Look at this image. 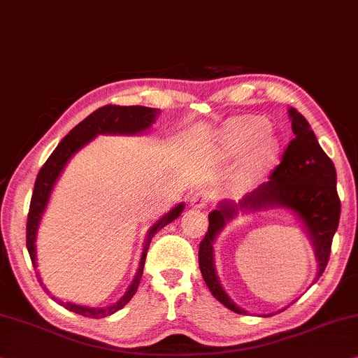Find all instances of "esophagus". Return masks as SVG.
I'll return each instance as SVG.
<instances>
[{
	"mask_svg": "<svg viewBox=\"0 0 358 358\" xmlns=\"http://www.w3.org/2000/svg\"><path fill=\"white\" fill-rule=\"evenodd\" d=\"M208 201H210V195H208V192H206V190H196L195 194L190 196V206H192V208H199V210L205 208V206L208 205Z\"/></svg>",
	"mask_w": 358,
	"mask_h": 358,
	"instance_id": "obj_1",
	"label": "esophagus"
}]
</instances>
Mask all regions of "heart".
<instances>
[{
  "mask_svg": "<svg viewBox=\"0 0 358 358\" xmlns=\"http://www.w3.org/2000/svg\"><path fill=\"white\" fill-rule=\"evenodd\" d=\"M217 150L229 162L242 157L237 169V180L242 185L260 180L276 158V142L268 132V122L258 116L229 119L217 137Z\"/></svg>",
  "mask_w": 358,
  "mask_h": 358,
  "instance_id": "heart-1",
  "label": "heart"
}]
</instances>
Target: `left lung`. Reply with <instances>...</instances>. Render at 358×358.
Returning a JSON list of instances; mask_svg holds the SVG:
<instances>
[{
    "label": "left lung",
    "mask_w": 358,
    "mask_h": 358,
    "mask_svg": "<svg viewBox=\"0 0 358 358\" xmlns=\"http://www.w3.org/2000/svg\"><path fill=\"white\" fill-rule=\"evenodd\" d=\"M294 138L289 142L281 163L278 164L265 184L247 194L241 201H220L217 208L208 215L210 224L199 248V265L210 292L232 312H247L231 300L217 279L215 268L213 243L224 229L226 222L239 211H258L266 208H287L302 222L313 243L317 257V279L328 265L331 243L338 231L341 200L336 189V168L323 152L315 132L295 108H289ZM266 317V315H263Z\"/></svg>",
    "instance_id": "left-lung-1"
}]
</instances>
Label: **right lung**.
Here are the masks:
<instances>
[{"instance_id":"1","label":"right lung","mask_w":358,"mask_h":358,"mask_svg":"<svg viewBox=\"0 0 358 358\" xmlns=\"http://www.w3.org/2000/svg\"><path fill=\"white\" fill-rule=\"evenodd\" d=\"M158 115H159V110H157V108L106 105L103 108H98V110L93 111L90 116H87L84 121L77 124V126L63 138V141L59 142L58 147L55 148V152L50 155V158L46 159V163L41 166L40 173L37 176V180H35V185H34L32 200H30V208H29V216H27V250H29V255H30V260H32L34 268H37L35 239H37L40 220L45 213L46 205H48L50 195L51 192H53L56 180H58L61 173H63L67 162H69V159L74 157L80 148H84L87 143L92 142L96 136H103V134H122V136H136V134H142L143 131L150 129V126L155 122V119H157ZM184 206H185L184 203L176 205L173 210L168 211L163 217H159V220L150 227L136 278H134L132 284L129 286L127 292L124 294L116 303L108 305V307L95 308V307H85V305L63 302V300H58L55 297L51 299L58 300L64 308L71 310V312L79 313L82 317H87V318H105L108 315L116 313L117 310H121L124 305L134 297V294L137 292L138 282H141V278L143 274L145 258H147V252L153 236L157 234L159 229H163L164 226L169 224V222H173L176 217H179L180 213L184 211ZM37 276H38L40 284L43 286L38 273ZM43 289L50 294V291L45 286Z\"/></svg>"}]
</instances>
